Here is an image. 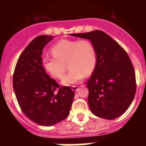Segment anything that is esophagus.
Segmentation results:
<instances>
[{
  "mask_svg": "<svg viewBox=\"0 0 146 146\" xmlns=\"http://www.w3.org/2000/svg\"><path fill=\"white\" fill-rule=\"evenodd\" d=\"M79 90V88H78V86H72V91H77Z\"/></svg>",
  "mask_w": 146,
  "mask_h": 146,
  "instance_id": "obj_1",
  "label": "esophagus"
}]
</instances>
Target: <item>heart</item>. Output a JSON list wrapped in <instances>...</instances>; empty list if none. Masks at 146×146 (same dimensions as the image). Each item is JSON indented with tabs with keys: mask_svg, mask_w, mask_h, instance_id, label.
I'll return each instance as SVG.
<instances>
[{
	"mask_svg": "<svg viewBox=\"0 0 146 146\" xmlns=\"http://www.w3.org/2000/svg\"><path fill=\"white\" fill-rule=\"evenodd\" d=\"M51 51L53 55L45 56L42 60V66L52 77L61 78L67 63L70 69L62 79L63 85L77 83L84 75H90L94 70L96 63V50L88 40H60L52 47Z\"/></svg>",
	"mask_w": 146,
	"mask_h": 146,
	"instance_id": "1",
	"label": "heart"
}]
</instances>
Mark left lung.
Returning a JSON list of instances; mask_svg holds the SVG:
<instances>
[{"label":"left lung","mask_w":146,"mask_h":146,"mask_svg":"<svg viewBox=\"0 0 146 146\" xmlns=\"http://www.w3.org/2000/svg\"><path fill=\"white\" fill-rule=\"evenodd\" d=\"M94 45L96 64L87 82L89 108L96 116L113 120L123 115L136 92L134 67L124 50L102 31L73 33Z\"/></svg>","instance_id":"obj_1"}]
</instances>
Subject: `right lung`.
Here are the masks:
<instances>
[{
	"label": "right lung",
	"instance_id": "right-lung-1",
	"mask_svg": "<svg viewBox=\"0 0 146 146\" xmlns=\"http://www.w3.org/2000/svg\"><path fill=\"white\" fill-rule=\"evenodd\" d=\"M53 38L47 35L36 37L20 55L13 76V88L23 113L44 126L66 118L74 96L70 87H60L42 66L44 47Z\"/></svg>",
	"mask_w": 146,
	"mask_h": 146
}]
</instances>
